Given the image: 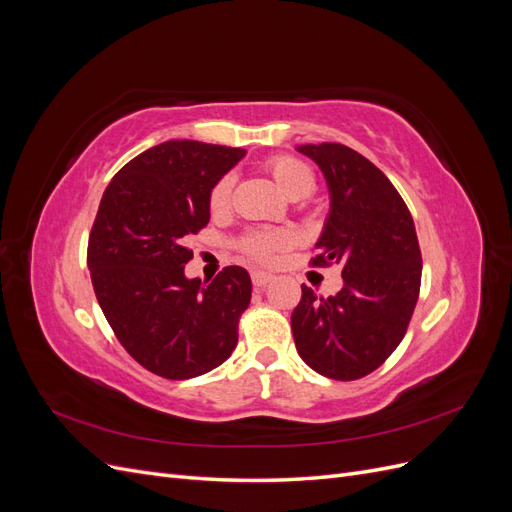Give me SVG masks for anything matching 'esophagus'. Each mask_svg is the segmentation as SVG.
Returning <instances> with one entry per match:
<instances>
[{
	"label": "esophagus",
	"instance_id": "esophagus-1",
	"mask_svg": "<svg viewBox=\"0 0 512 512\" xmlns=\"http://www.w3.org/2000/svg\"><path fill=\"white\" fill-rule=\"evenodd\" d=\"M271 280H273L271 273H265V271H254V273H252V282H254V286H258V288L267 286Z\"/></svg>",
	"mask_w": 512,
	"mask_h": 512
}]
</instances>
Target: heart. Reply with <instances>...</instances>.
Masks as SVG:
<instances>
[{
    "instance_id": "1",
    "label": "heart",
    "mask_w": 512,
    "mask_h": 512,
    "mask_svg": "<svg viewBox=\"0 0 512 512\" xmlns=\"http://www.w3.org/2000/svg\"><path fill=\"white\" fill-rule=\"evenodd\" d=\"M267 170L271 173V177L275 179V183L280 185V188L288 194H307L312 190L314 185V175L312 170H309L303 162L288 158V156H280V158H273L267 164ZM230 190H232V177H222L218 183L213 185L211 196H209V207L211 211L220 213L228 207L230 203ZM290 237L286 232H273V230H256L250 232V235H245L241 239V250L260 262H269L277 252L284 250L288 247Z\"/></svg>"
}]
</instances>
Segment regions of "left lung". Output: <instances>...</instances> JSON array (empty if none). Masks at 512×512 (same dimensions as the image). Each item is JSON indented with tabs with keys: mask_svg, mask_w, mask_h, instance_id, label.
<instances>
[{
	"mask_svg": "<svg viewBox=\"0 0 512 512\" xmlns=\"http://www.w3.org/2000/svg\"><path fill=\"white\" fill-rule=\"evenodd\" d=\"M329 188L331 209L312 265H337L344 286L322 299L301 286L290 324L301 359L333 380L378 369L406 335L421 290V250L395 185L361 153L339 143L299 145Z\"/></svg>",
	"mask_w": 512,
	"mask_h": 512,
	"instance_id": "obj_1",
	"label": "left lung"
}]
</instances>
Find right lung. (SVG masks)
Here are the masks:
<instances>
[{"instance_id": "obj_1", "label": "right lung", "mask_w": 512, "mask_h": 512, "mask_svg": "<svg viewBox=\"0 0 512 512\" xmlns=\"http://www.w3.org/2000/svg\"><path fill=\"white\" fill-rule=\"evenodd\" d=\"M243 156L166 141L130 160L102 194L87 247L91 284L121 346L162 378L203 376L237 346L250 273L226 267L213 282L190 280L185 237L209 224L213 185Z\"/></svg>"}]
</instances>
